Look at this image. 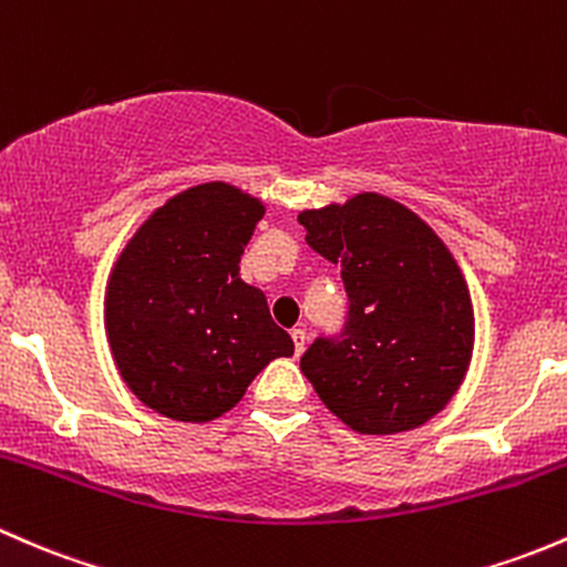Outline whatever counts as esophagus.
Here are the masks:
<instances>
[{
	"instance_id": "34e87169",
	"label": "esophagus",
	"mask_w": 567,
	"mask_h": 567,
	"mask_svg": "<svg viewBox=\"0 0 567 567\" xmlns=\"http://www.w3.org/2000/svg\"><path fill=\"white\" fill-rule=\"evenodd\" d=\"M291 341H295V354H302V349H306V330H291Z\"/></svg>"
}]
</instances>
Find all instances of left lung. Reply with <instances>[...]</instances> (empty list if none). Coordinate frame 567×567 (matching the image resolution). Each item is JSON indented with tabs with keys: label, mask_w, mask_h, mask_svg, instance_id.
<instances>
[{
	"label": "left lung",
	"mask_w": 567,
	"mask_h": 567,
	"mask_svg": "<svg viewBox=\"0 0 567 567\" xmlns=\"http://www.w3.org/2000/svg\"><path fill=\"white\" fill-rule=\"evenodd\" d=\"M306 243L341 267L347 322L300 369L330 412L363 434L410 431L456 393L472 354L470 291L440 237L377 194L300 213Z\"/></svg>",
	"instance_id": "1"
}]
</instances>
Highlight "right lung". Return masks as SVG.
<instances>
[{
	"label": "right lung",
	"instance_id": "obj_1",
	"mask_svg": "<svg viewBox=\"0 0 567 567\" xmlns=\"http://www.w3.org/2000/svg\"><path fill=\"white\" fill-rule=\"evenodd\" d=\"M265 215L224 183L168 198L122 250L106 327L116 369L150 410L207 423L295 343L265 295L240 281V256Z\"/></svg>",
	"mask_w": 567,
	"mask_h": 567
}]
</instances>
